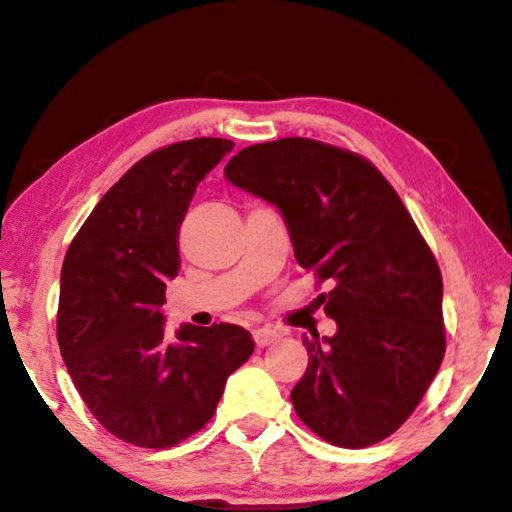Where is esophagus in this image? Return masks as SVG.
<instances>
[{
	"label": "esophagus",
	"instance_id": "34e87169",
	"mask_svg": "<svg viewBox=\"0 0 512 512\" xmlns=\"http://www.w3.org/2000/svg\"><path fill=\"white\" fill-rule=\"evenodd\" d=\"M280 338V335L273 331V329H255L253 331V340H255V345L257 347H269V345H273V342H276Z\"/></svg>",
	"mask_w": 512,
	"mask_h": 512
}]
</instances>
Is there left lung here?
<instances>
[{
	"label": "left lung",
	"mask_w": 512,
	"mask_h": 512,
	"mask_svg": "<svg viewBox=\"0 0 512 512\" xmlns=\"http://www.w3.org/2000/svg\"><path fill=\"white\" fill-rule=\"evenodd\" d=\"M225 177L280 211L296 262L331 285L317 299L338 331L303 335L296 414L333 446L386 439L446 352L441 271L398 193L365 158L308 137L253 144Z\"/></svg>",
	"instance_id": "1"
}]
</instances>
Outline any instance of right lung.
I'll return each instance as SVG.
<instances>
[{
	"label": "right lung",
	"instance_id": "1",
	"mask_svg": "<svg viewBox=\"0 0 512 512\" xmlns=\"http://www.w3.org/2000/svg\"><path fill=\"white\" fill-rule=\"evenodd\" d=\"M234 149L195 137L135 163L101 197L61 266L57 340L80 398L126 444L167 448L211 421L225 381L253 354L236 324L165 335L167 280L197 183Z\"/></svg>",
	"mask_w": 512,
	"mask_h": 512
}]
</instances>
